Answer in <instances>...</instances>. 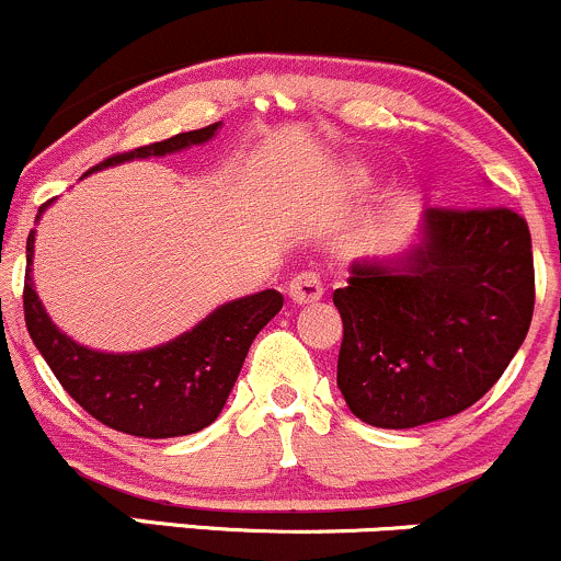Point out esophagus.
I'll list each match as a JSON object with an SVG mask.
<instances>
[{
	"instance_id": "34e87169",
	"label": "esophagus",
	"mask_w": 561,
	"mask_h": 561,
	"mask_svg": "<svg viewBox=\"0 0 561 561\" xmlns=\"http://www.w3.org/2000/svg\"><path fill=\"white\" fill-rule=\"evenodd\" d=\"M287 296H290L293 304L306 306L314 304L325 296V287H322V279L314 274V271H304V274H296L290 279V287H287Z\"/></svg>"
}]
</instances>
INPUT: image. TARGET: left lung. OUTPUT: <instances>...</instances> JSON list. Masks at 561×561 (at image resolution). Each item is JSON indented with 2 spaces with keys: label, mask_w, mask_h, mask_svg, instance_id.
Segmentation results:
<instances>
[{
  "label": "left lung",
  "mask_w": 561,
  "mask_h": 561,
  "mask_svg": "<svg viewBox=\"0 0 561 561\" xmlns=\"http://www.w3.org/2000/svg\"><path fill=\"white\" fill-rule=\"evenodd\" d=\"M333 293L339 389L357 420L405 430L481 400L527 339L533 239L508 206L427 209L420 244L355 261Z\"/></svg>",
  "instance_id": "8db88e82"
}]
</instances>
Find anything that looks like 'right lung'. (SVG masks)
<instances>
[{
	"instance_id": "obj_1",
	"label": "right lung",
	"mask_w": 561,
	"mask_h": 561,
	"mask_svg": "<svg viewBox=\"0 0 561 561\" xmlns=\"http://www.w3.org/2000/svg\"><path fill=\"white\" fill-rule=\"evenodd\" d=\"M220 126L222 123H211L198 131L176 134L156 145L121 152L88 169L85 174L134 158H161L193 145H204ZM47 204L39 206V215ZM32 257L34 231L26 241V282H23V317L34 346L50 365L61 387L93 420L137 438H176V435L198 433L215 422L231 394L250 344L285 304L282 293L276 290L255 293L222 304L196 328L176 335L169 344L112 355V352L88 350L53 325L34 290Z\"/></svg>"
}]
</instances>
